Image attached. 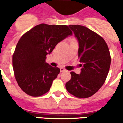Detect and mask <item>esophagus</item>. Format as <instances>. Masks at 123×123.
Masks as SVG:
<instances>
[{
    "label": "esophagus",
    "instance_id": "obj_1",
    "mask_svg": "<svg viewBox=\"0 0 123 123\" xmlns=\"http://www.w3.org/2000/svg\"><path fill=\"white\" fill-rule=\"evenodd\" d=\"M66 70L65 68H62V67L60 68V71H61V72H64V71H66Z\"/></svg>",
    "mask_w": 123,
    "mask_h": 123
}]
</instances>
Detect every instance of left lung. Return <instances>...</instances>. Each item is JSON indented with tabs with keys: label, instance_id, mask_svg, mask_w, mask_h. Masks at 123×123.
Masks as SVG:
<instances>
[{
	"label": "left lung",
	"instance_id": "left-lung-1",
	"mask_svg": "<svg viewBox=\"0 0 123 123\" xmlns=\"http://www.w3.org/2000/svg\"><path fill=\"white\" fill-rule=\"evenodd\" d=\"M79 43L78 57L82 64L81 73L71 72V79L66 83L67 91L74 97L85 98L92 96L106 80L111 57L105 41L86 26L70 25Z\"/></svg>",
	"mask_w": 123,
	"mask_h": 123
}]
</instances>
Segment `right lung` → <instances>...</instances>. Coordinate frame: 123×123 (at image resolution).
<instances>
[{
	"label": "right lung",
	"instance_id": "add662e5",
	"mask_svg": "<svg viewBox=\"0 0 123 123\" xmlns=\"http://www.w3.org/2000/svg\"><path fill=\"white\" fill-rule=\"evenodd\" d=\"M72 34L66 25L43 23L22 36L13 55V68L22 91L32 97H40L49 91L60 70L46 62V55Z\"/></svg>",
	"mask_w": 123,
	"mask_h": 123
}]
</instances>
